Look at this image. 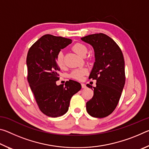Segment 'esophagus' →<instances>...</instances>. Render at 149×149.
<instances>
[{"label":"esophagus","mask_w":149,"mask_h":149,"mask_svg":"<svg viewBox=\"0 0 149 149\" xmlns=\"http://www.w3.org/2000/svg\"><path fill=\"white\" fill-rule=\"evenodd\" d=\"M81 87L83 88V89H85L86 88V85L84 84H81Z\"/></svg>","instance_id":"1"}]
</instances>
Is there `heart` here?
Listing matches in <instances>:
<instances>
[{
  "label": "heart",
  "mask_w": 149,
  "mask_h": 149,
  "mask_svg": "<svg viewBox=\"0 0 149 149\" xmlns=\"http://www.w3.org/2000/svg\"><path fill=\"white\" fill-rule=\"evenodd\" d=\"M72 49L73 51L75 52L77 54L80 56H85L87 52V47L85 45L80 43V42H77V43L73 45ZM56 62L57 65L60 68H63L64 67V54L62 52H59L56 54ZM87 73L86 69L85 68H78L73 70L71 74H70V77L74 78L75 79L81 80L82 79L84 75H85Z\"/></svg>",
  "instance_id": "obj_1"
}]
</instances>
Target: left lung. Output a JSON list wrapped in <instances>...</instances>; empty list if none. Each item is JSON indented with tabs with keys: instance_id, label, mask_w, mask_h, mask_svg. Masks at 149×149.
Instances as JSON below:
<instances>
[{
	"instance_id": "obj_1",
	"label": "left lung",
	"mask_w": 149,
	"mask_h": 149,
	"mask_svg": "<svg viewBox=\"0 0 149 149\" xmlns=\"http://www.w3.org/2000/svg\"><path fill=\"white\" fill-rule=\"evenodd\" d=\"M81 40L92 45L95 56L89 79L97 81V86L87 85L94 95L86 103V110L93 117H107L116 108L125 85L123 53L114 40L101 33L89 35Z\"/></svg>"
}]
</instances>
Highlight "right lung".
<instances>
[{
    "label": "right lung",
    "mask_w": 149,
    "mask_h": 149,
    "mask_svg": "<svg viewBox=\"0 0 149 149\" xmlns=\"http://www.w3.org/2000/svg\"><path fill=\"white\" fill-rule=\"evenodd\" d=\"M70 39L45 35L30 47L27 55V81L40 110L56 118L67 112L73 95L81 88L75 81L57 85L60 68L56 54L72 42Z\"/></svg>",
    "instance_id": "obj_1"
}]
</instances>
